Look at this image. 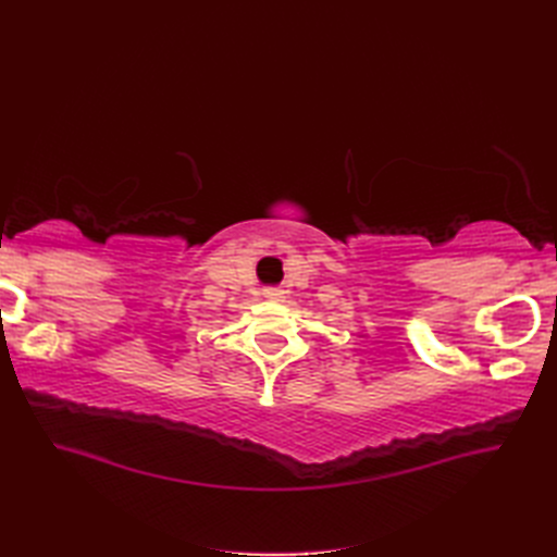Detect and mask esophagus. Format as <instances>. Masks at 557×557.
<instances>
[{
	"mask_svg": "<svg viewBox=\"0 0 557 557\" xmlns=\"http://www.w3.org/2000/svg\"><path fill=\"white\" fill-rule=\"evenodd\" d=\"M262 295H264V299H269V301H283V290L281 288H264L262 290Z\"/></svg>",
	"mask_w": 557,
	"mask_h": 557,
	"instance_id": "esophagus-1",
	"label": "esophagus"
}]
</instances>
